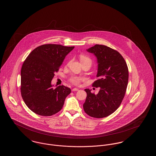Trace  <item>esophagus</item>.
Segmentation results:
<instances>
[{"mask_svg": "<svg viewBox=\"0 0 156 156\" xmlns=\"http://www.w3.org/2000/svg\"><path fill=\"white\" fill-rule=\"evenodd\" d=\"M78 90H79V89H78V88H75L72 89V91H78Z\"/></svg>", "mask_w": 156, "mask_h": 156, "instance_id": "esophagus-1", "label": "esophagus"}]
</instances>
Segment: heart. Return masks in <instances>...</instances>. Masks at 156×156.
Instances as JSON below:
<instances>
[{"instance_id": "heart-1", "label": "heart", "mask_w": 156, "mask_h": 156, "mask_svg": "<svg viewBox=\"0 0 156 156\" xmlns=\"http://www.w3.org/2000/svg\"><path fill=\"white\" fill-rule=\"evenodd\" d=\"M80 60H81V62H83L86 61H91V60L89 58H88L87 56H85V55H80ZM82 80H83V78L82 77H79V76H73L71 78V81L73 83H74L75 85H79L80 83Z\"/></svg>"}]
</instances>
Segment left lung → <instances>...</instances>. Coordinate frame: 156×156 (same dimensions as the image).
Returning a JSON list of instances; mask_svg holds the SVG:
<instances>
[{"label": "left lung", "instance_id": "8db88e82", "mask_svg": "<svg viewBox=\"0 0 156 156\" xmlns=\"http://www.w3.org/2000/svg\"><path fill=\"white\" fill-rule=\"evenodd\" d=\"M87 51L97 58L99 79L93 86L100 89L97 95L85 89L87 97L83 107L90 116L102 118L111 115L122 103L128 83V68L121 54L106 45H95Z\"/></svg>", "mask_w": 156, "mask_h": 156}]
</instances>
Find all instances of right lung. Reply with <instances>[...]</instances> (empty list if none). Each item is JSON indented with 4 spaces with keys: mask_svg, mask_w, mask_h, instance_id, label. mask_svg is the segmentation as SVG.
<instances>
[{
    "mask_svg": "<svg viewBox=\"0 0 156 156\" xmlns=\"http://www.w3.org/2000/svg\"><path fill=\"white\" fill-rule=\"evenodd\" d=\"M74 47L42 45L33 50L24 61L21 69V94L31 111L50 116L62 109L71 89L64 85L53 88L51 81L67 54Z\"/></svg>",
    "mask_w": 156,
    "mask_h": 156,
    "instance_id": "1",
    "label": "right lung"
}]
</instances>
